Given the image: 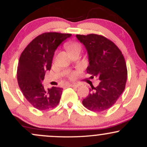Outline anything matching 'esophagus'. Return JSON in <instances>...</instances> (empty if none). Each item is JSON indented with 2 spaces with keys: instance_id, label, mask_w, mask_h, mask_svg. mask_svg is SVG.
<instances>
[{
  "instance_id": "esophagus-1",
  "label": "esophagus",
  "mask_w": 147,
  "mask_h": 147,
  "mask_svg": "<svg viewBox=\"0 0 147 147\" xmlns=\"http://www.w3.org/2000/svg\"><path fill=\"white\" fill-rule=\"evenodd\" d=\"M68 86L70 87H75V88L79 87V84H69Z\"/></svg>"
}]
</instances>
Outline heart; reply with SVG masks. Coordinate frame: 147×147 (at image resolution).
Segmentation results:
<instances>
[{"mask_svg":"<svg viewBox=\"0 0 147 147\" xmlns=\"http://www.w3.org/2000/svg\"><path fill=\"white\" fill-rule=\"evenodd\" d=\"M66 48L67 50H68V52H70V54L74 51H76L77 50H81V45L79 44L78 43H76V42H69L66 44ZM71 77H74V74H72Z\"/></svg>","mask_w":147,"mask_h":147,"instance_id":"1","label":"heart"}]
</instances>
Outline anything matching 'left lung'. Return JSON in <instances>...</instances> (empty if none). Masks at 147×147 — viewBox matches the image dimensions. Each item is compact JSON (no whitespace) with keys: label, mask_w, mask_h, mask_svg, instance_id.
Wrapping results in <instances>:
<instances>
[{"label":"left lung","mask_w":147,"mask_h":147,"mask_svg":"<svg viewBox=\"0 0 147 147\" xmlns=\"http://www.w3.org/2000/svg\"><path fill=\"white\" fill-rule=\"evenodd\" d=\"M83 43L88 55L87 72L91 78L97 77L99 84L92 86L82 101L86 109L102 112L112 106L125 88L127 68L122 52L113 42L102 35H76Z\"/></svg>","instance_id":"1"}]
</instances>
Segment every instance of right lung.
Instances as JSON below:
<instances>
[{"instance_id": "add662e5", "label": "right lung", "mask_w": 147, "mask_h": 147, "mask_svg": "<svg viewBox=\"0 0 147 147\" xmlns=\"http://www.w3.org/2000/svg\"><path fill=\"white\" fill-rule=\"evenodd\" d=\"M71 34L45 32L38 35L25 48L19 58L17 80L27 100L35 109L45 111L58 105L62 88L45 89L42 85L45 72L50 70L55 50Z\"/></svg>"}]
</instances>
